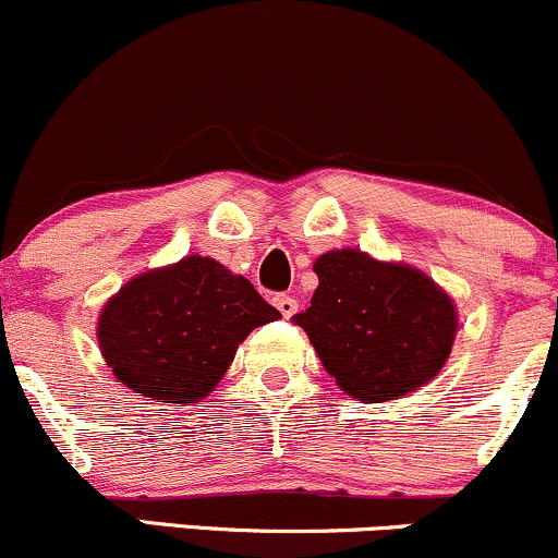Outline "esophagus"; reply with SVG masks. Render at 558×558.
<instances>
[{"label":"esophagus","instance_id":"esophagus-1","mask_svg":"<svg viewBox=\"0 0 558 558\" xmlns=\"http://www.w3.org/2000/svg\"><path fill=\"white\" fill-rule=\"evenodd\" d=\"M272 304L280 310V315L283 317H293L299 312V302L293 296H289V293H278V296L272 299Z\"/></svg>","mask_w":558,"mask_h":558}]
</instances>
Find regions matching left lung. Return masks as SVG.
<instances>
[{"mask_svg":"<svg viewBox=\"0 0 558 558\" xmlns=\"http://www.w3.org/2000/svg\"><path fill=\"white\" fill-rule=\"evenodd\" d=\"M315 272L320 286L296 323L347 395L397 400L437 376L458 320L450 296L432 278L354 248L323 254Z\"/></svg>","mask_w":558,"mask_h":558,"instance_id":"8db88e82","label":"left lung"}]
</instances>
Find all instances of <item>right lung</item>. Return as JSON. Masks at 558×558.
<instances>
[{
    "label": "right lung",
    "mask_w": 558,
    "mask_h": 558,
    "mask_svg": "<svg viewBox=\"0 0 558 558\" xmlns=\"http://www.w3.org/2000/svg\"><path fill=\"white\" fill-rule=\"evenodd\" d=\"M278 317L243 275L209 256H185L116 293L102 310L97 339L121 384L185 405L217 387L251 330Z\"/></svg>",
    "instance_id": "add662e5"
}]
</instances>
